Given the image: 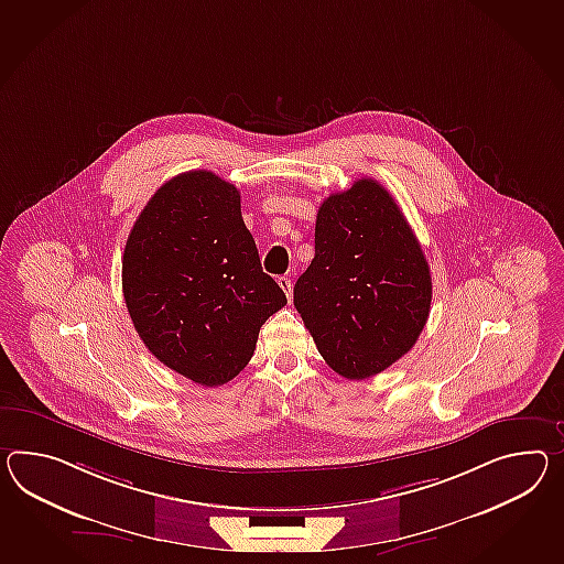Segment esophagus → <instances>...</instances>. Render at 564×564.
Returning <instances> with one entry per match:
<instances>
[{
    "instance_id": "obj_1",
    "label": "esophagus",
    "mask_w": 564,
    "mask_h": 564,
    "mask_svg": "<svg viewBox=\"0 0 564 564\" xmlns=\"http://www.w3.org/2000/svg\"><path fill=\"white\" fill-rule=\"evenodd\" d=\"M279 288L285 291V295H288V300L291 302V295H293V283H291V279H289V276H279Z\"/></svg>"
}]
</instances>
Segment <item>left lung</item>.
Wrapping results in <instances>:
<instances>
[{"label":"left lung","instance_id":"1","mask_svg":"<svg viewBox=\"0 0 564 564\" xmlns=\"http://www.w3.org/2000/svg\"><path fill=\"white\" fill-rule=\"evenodd\" d=\"M319 355L367 379L410 352L426 326L432 276L391 193L358 180L317 209L316 257L293 288Z\"/></svg>","mask_w":564,"mask_h":564}]
</instances>
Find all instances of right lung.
Instances as JSON below:
<instances>
[{"label": "right lung", "mask_w": 564, "mask_h": 564, "mask_svg": "<svg viewBox=\"0 0 564 564\" xmlns=\"http://www.w3.org/2000/svg\"><path fill=\"white\" fill-rule=\"evenodd\" d=\"M126 307L144 346L193 383H228L288 297L262 273L240 192L212 171L166 181L140 212L122 259Z\"/></svg>", "instance_id": "obj_1"}]
</instances>
